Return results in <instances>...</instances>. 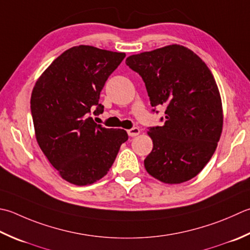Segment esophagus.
Returning <instances> with one entry per match:
<instances>
[{"label": "esophagus", "instance_id": "34e87169", "mask_svg": "<svg viewBox=\"0 0 250 250\" xmlns=\"http://www.w3.org/2000/svg\"><path fill=\"white\" fill-rule=\"evenodd\" d=\"M140 132H141V130L139 128H132V129L128 130V134H129V136H131V138H133V136L139 135Z\"/></svg>", "mask_w": 250, "mask_h": 250}]
</instances>
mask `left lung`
Returning a JSON list of instances; mask_svg holds the SVG:
<instances>
[{
  "label": "left lung",
  "mask_w": 250,
  "mask_h": 250,
  "mask_svg": "<svg viewBox=\"0 0 250 250\" xmlns=\"http://www.w3.org/2000/svg\"><path fill=\"white\" fill-rule=\"evenodd\" d=\"M125 63L145 82L150 105L166 107L165 124L147 131L153 149L144 160L146 171L167 184L196 177L222 133V101L211 71L179 44L131 55Z\"/></svg>",
  "instance_id": "obj_1"
}]
</instances>
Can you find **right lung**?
Returning a JSON list of instances; mask_svg holds the SVG:
<instances>
[{
	"instance_id": "obj_1",
	"label": "right lung",
	"mask_w": 250,
	"mask_h": 250,
	"mask_svg": "<svg viewBox=\"0 0 250 250\" xmlns=\"http://www.w3.org/2000/svg\"><path fill=\"white\" fill-rule=\"evenodd\" d=\"M125 57V53L91 45L73 46L33 86L30 107L37 142L58 174L71 184L84 187L105 177L128 140L125 130L104 128L87 117L92 108L104 110L101 91Z\"/></svg>"
}]
</instances>
